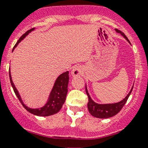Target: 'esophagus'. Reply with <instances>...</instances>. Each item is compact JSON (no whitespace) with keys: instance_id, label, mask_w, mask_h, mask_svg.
<instances>
[{"instance_id":"1","label":"esophagus","mask_w":148,"mask_h":148,"mask_svg":"<svg viewBox=\"0 0 148 148\" xmlns=\"http://www.w3.org/2000/svg\"><path fill=\"white\" fill-rule=\"evenodd\" d=\"M82 72V68L81 66L77 65L73 67L71 74L73 77H77V76L81 75Z\"/></svg>"}]
</instances>
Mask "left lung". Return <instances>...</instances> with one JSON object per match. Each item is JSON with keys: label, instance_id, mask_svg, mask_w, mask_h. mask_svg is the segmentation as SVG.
Listing matches in <instances>:
<instances>
[{"label": "left lung", "instance_id": "left-lung-1", "mask_svg": "<svg viewBox=\"0 0 148 148\" xmlns=\"http://www.w3.org/2000/svg\"><path fill=\"white\" fill-rule=\"evenodd\" d=\"M115 31L117 33H120L121 35H122V36L130 43L129 40H128V38H127V36L125 35L124 33H122V31L117 29V28H115ZM85 89H86V95H87L88 98H89V102H88L87 104V107L88 110H89V113H90L93 117H97V118L104 119L110 118V117H113V116L116 115V114L122 110V108L123 107V106L125 105V104L126 103L128 98H129L131 92H132V89H133V86H132V89L130 91L128 95H127L122 100H121L120 102H119L112 103V104H98V103L94 102V101L92 100V98H91L89 92H88L86 85Z\"/></svg>", "mask_w": 148, "mask_h": 148}]
</instances>
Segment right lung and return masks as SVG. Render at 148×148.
<instances>
[{
	"label": "right lung",
	"instance_id": "right-lung-1",
	"mask_svg": "<svg viewBox=\"0 0 148 148\" xmlns=\"http://www.w3.org/2000/svg\"><path fill=\"white\" fill-rule=\"evenodd\" d=\"M34 29H35V28H32V29L28 30V31H26V32L19 38V40L17 41L16 45L13 47V51L14 50L15 48L18 46V44L26 36H28L29 33H31V31H34ZM9 77L11 86L12 87H13L15 94H16V95L17 96L18 99H19V101L21 103L22 105L23 106V107H24L28 112H29L31 114H34V115L42 116V117H47V116L53 115V114L57 113L58 112L62 109L64 103L65 102L67 92H68V84L69 80L68 71H66V72L62 73V74H61L58 77V78L56 79V80L55 81V83L54 84H53V88H52L51 91L47 102L46 103L45 105L40 107V108H31V107H28V106H26V104L23 103L18 91L17 90V89H16L14 84L13 82L10 69Z\"/></svg>",
	"mask_w": 148,
	"mask_h": 148
}]
</instances>
